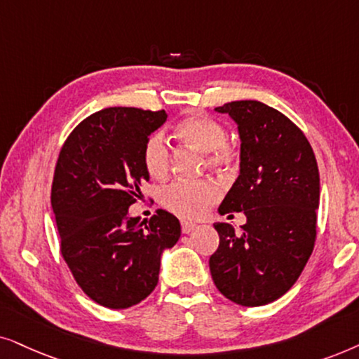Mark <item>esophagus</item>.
Returning a JSON list of instances; mask_svg holds the SVG:
<instances>
[{"instance_id":"esophagus-1","label":"esophagus","mask_w":359,"mask_h":359,"mask_svg":"<svg viewBox=\"0 0 359 359\" xmlns=\"http://www.w3.org/2000/svg\"><path fill=\"white\" fill-rule=\"evenodd\" d=\"M180 226H182V233H184V235H187V233L194 231V229L197 228V224L192 223V222H185V219H184V222L180 223Z\"/></svg>"}]
</instances>
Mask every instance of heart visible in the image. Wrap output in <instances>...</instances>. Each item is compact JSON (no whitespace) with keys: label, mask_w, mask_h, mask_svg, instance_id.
I'll return each instance as SVG.
<instances>
[{"label":"heart","mask_w":359,"mask_h":359,"mask_svg":"<svg viewBox=\"0 0 359 359\" xmlns=\"http://www.w3.org/2000/svg\"><path fill=\"white\" fill-rule=\"evenodd\" d=\"M175 135L195 149L205 152V159L212 169L228 170L238 159L236 147L226 142V128L208 114L194 113L180 119L175 126ZM142 162L147 174L154 179H162L169 172L170 151L159 133L147 137ZM218 198L219 189L210 180H177L162 192V203L165 208L184 218L202 217Z\"/></svg>","instance_id":"b5f03b06"}]
</instances>
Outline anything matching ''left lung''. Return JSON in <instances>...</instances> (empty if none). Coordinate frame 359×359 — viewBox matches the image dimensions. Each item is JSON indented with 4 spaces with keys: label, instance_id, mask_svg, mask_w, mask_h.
I'll return each mask as SVG.
<instances>
[{
    "label": "left lung",
    "instance_id": "8db88e82",
    "mask_svg": "<svg viewBox=\"0 0 359 359\" xmlns=\"http://www.w3.org/2000/svg\"><path fill=\"white\" fill-rule=\"evenodd\" d=\"M241 137L240 175L218 212H245L241 233L215 223L218 250L210 272L224 297L259 307L287 292L302 274L315 240L320 202L318 165L302 130L256 100L224 103Z\"/></svg>",
    "mask_w": 359,
    "mask_h": 359
}]
</instances>
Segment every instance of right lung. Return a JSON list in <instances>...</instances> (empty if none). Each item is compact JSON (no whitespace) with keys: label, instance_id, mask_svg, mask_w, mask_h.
I'll use <instances>...</instances> for the list:
<instances>
[{"label":"right lung","instance_id":"obj_1","mask_svg":"<svg viewBox=\"0 0 359 359\" xmlns=\"http://www.w3.org/2000/svg\"><path fill=\"white\" fill-rule=\"evenodd\" d=\"M165 119L164 109H100L76 124L59 152L50 203L60 252L80 289L103 307L144 300L159 280L161 252L180 238L179 219L165 210L147 222L128 218L149 180L144 144Z\"/></svg>","mask_w":359,"mask_h":359}]
</instances>
